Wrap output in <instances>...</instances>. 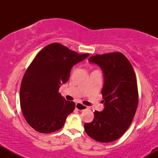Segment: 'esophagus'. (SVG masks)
<instances>
[{
    "label": "esophagus",
    "mask_w": 158,
    "mask_h": 158,
    "mask_svg": "<svg viewBox=\"0 0 158 158\" xmlns=\"http://www.w3.org/2000/svg\"><path fill=\"white\" fill-rule=\"evenodd\" d=\"M88 107L84 106V105L81 104V103H77L76 104V109L78 110H87L88 109Z\"/></svg>",
    "instance_id": "34e87169"
}]
</instances>
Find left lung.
Segmentation results:
<instances>
[{
  "instance_id": "8db88e82",
  "label": "left lung",
  "mask_w": 158,
  "mask_h": 158,
  "mask_svg": "<svg viewBox=\"0 0 158 158\" xmlns=\"http://www.w3.org/2000/svg\"><path fill=\"white\" fill-rule=\"evenodd\" d=\"M103 72L102 89L104 109L94 111L91 123H85L86 133L100 143L116 140L127 131L138 105L135 73L130 61L121 52H110L89 58Z\"/></svg>"
}]
</instances>
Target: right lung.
<instances>
[{"instance_id": "right-lung-1", "label": "right lung", "mask_w": 158, "mask_h": 158, "mask_svg": "<svg viewBox=\"0 0 158 158\" xmlns=\"http://www.w3.org/2000/svg\"><path fill=\"white\" fill-rule=\"evenodd\" d=\"M89 54H79L59 43L45 47L35 56L23 76L20 103L25 119L35 131L52 133L59 130L75 108L59 89L68 81L73 65Z\"/></svg>"}]
</instances>
